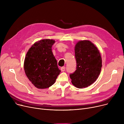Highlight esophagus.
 Instances as JSON below:
<instances>
[{"instance_id":"esophagus-1","label":"esophagus","mask_w":124,"mask_h":124,"mask_svg":"<svg viewBox=\"0 0 124 124\" xmlns=\"http://www.w3.org/2000/svg\"><path fill=\"white\" fill-rule=\"evenodd\" d=\"M65 67H62L61 68V71H62V72H63V71H65Z\"/></svg>"}]
</instances>
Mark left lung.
Returning <instances> with one entry per match:
<instances>
[{"instance_id":"8db88e82","label":"left lung","mask_w":124,"mask_h":124,"mask_svg":"<svg viewBox=\"0 0 124 124\" xmlns=\"http://www.w3.org/2000/svg\"><path fill=\"white\" fill-rule=\"evenodd\" d=\"M76 70L70 75L72 84L79 88L87 87L98 78L102 67L99 49L92 42L82 40L75 46Z\"/></svg>"}]
</instances>
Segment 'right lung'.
<instances>
[{
    "label": "right lung",
    "mask_w": 124,
    "mask_h": 124,
    "mask_svg": "<svg viewBox=\"0 0 124 124\" xmlns=\"http://www.w3.org/2000/svg\"><path fill=\"white\" fill-rule=\"evenodd\" d=\"M55 42V40L48 39L38 41L31 46L26 54L23 64L25 73L38 88L52 86L61 72L52 51Z\"/></svg>",
    "instance_id": "1"
}]
</instances>
